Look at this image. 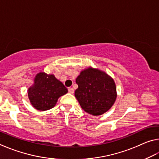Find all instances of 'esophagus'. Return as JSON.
I'll list each match as a JSON object with an SVG mask.
<instances>
[{
	"mask_svg": "<svg viewBox=\"0 0 159 159\" xmlns=\"http://www.w3.org/2000/svg\"><path fill=\"white\" fill-rule=\"evenodd\" d=\"M68 90H69V93H71V94L74 93V89L72 88H68Z\"/></svg>",
	"mask_w": 159,
	"mask_h": 159,
	"instance_id": "esophagus-1",
	"label": "esophagus"
}]
</instances>
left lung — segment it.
Here are the masks:
<instances>
[{
    "label": "left lung",
    "mask_w": 159,
    "mask_h": 159,
    "mask_svg": "<svg viewBox=\"0 0 159 159\" xmlns=\"http://www.w3.org/2000/svg\"><path fill=\"white\" fill-rule=\"evenodd\" d=\"M76 82L75 97L81 108L93 116L107 112L116 99V88L111 77L100 70L88 68L80 72Z\"/></svg>",
    "instance_id": "left-lung-1"
}]
</instances>
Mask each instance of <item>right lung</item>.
Returning a JSON list of instances; mask_svg holds the SVG:
<instances>
[{"mask_svg": "<svg viewBox=\"0 0 159 159\" xmlns=\"http://www.w3.org/2000/svg\"><path fill=\"white\" fill-rule=\"evenodd\" d=\"M67 92V88L54 75L39 73L35 78L34 84L29 88L28 96L35 109L45 111L55 107L58 98Z\"/></svg>", "mask_w": 159, "mask_h": 159, "instance_id": "1", "label": "right lung"}]
</instances>
